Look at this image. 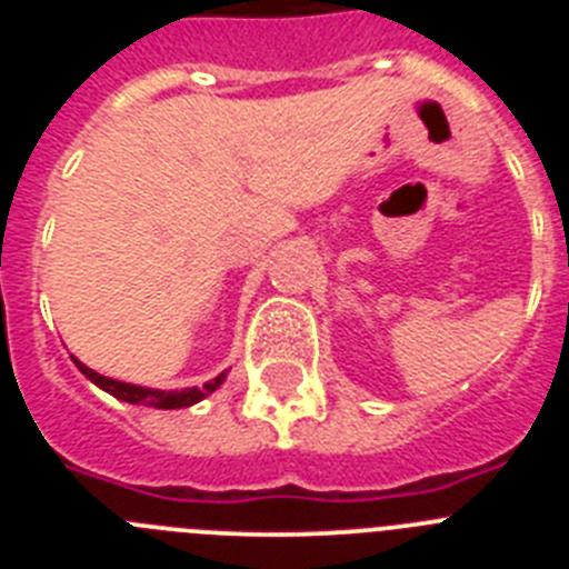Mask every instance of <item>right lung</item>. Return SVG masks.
<instances>
[{"label":"right lung","mask_w":569,"mask_h":569,"mask_svg":"<svg viewBox=\"0 0 569 569\" xmlns=\"http://www.w3.org/2000/svg\"><path fill=\"white\" fill-rule=\"evenodd\" d=\"M77 361V359H73ZM77 367L82 370L84 376H88L93 385H99L102 390H108L110 396H116V399L128 401V405H148V407H162V410H176V407H190L196 405V401H202L204 396L213 393L216 387L222 385L224 381V373L216 376L213 381H208V385L199 390V387H188V390H150V387H136V385H124V381H116V379H108V376L97 373V370H90V367H84L82 361H77Z\"/></svg>","instance_id":"1"}]
</instances>
